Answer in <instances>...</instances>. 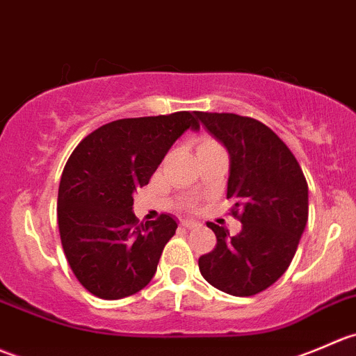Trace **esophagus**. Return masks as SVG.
Wrapping results in <instances>:
<instances>
[{"instance_id": "esophagus-1", "label": "esophagus", "mask_w": 356, "mask_h": 356, "mask_svg": "<svg viewBox=\"0 0 356 356\" xmlns=\"http://www.w3.org/2000/svg\"><path fill=\"white\" fill-rule=\"evenodd\" d=\"M181 227L183 228H188V230H192V228L200 227V223H199V221H193V220H183L181 221Z\"/></svg>"}]
</instances>
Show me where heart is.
Masks as SVG:
<instances>
[{"instance_id": "obj_1", "label": "heart", "mask_w": 356, "mask_h": 356, "mask_svg": "<svg viewBox=\"0 0 356 356\" xmlns=\"http://www.w3.org/2000/svg\"><path fill=\"white\" fill-rule=\"evenodd\" d=\"M204 142H209V140H204ZM204 142H202V143H204Z\"/></svg>"}]
</instances>
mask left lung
Instances as JSON below:
<instances>
[{
  "label": "left lung",
  "instance_id": "left-lung-1",
  "mask_svg": "<svg viewBox=\"0 0 356 356\" xmlns=\"http://www.w3.org/2000/svg\"><path fill=\"white\" fill-rule=\"evenodd\" d=\"M230 154L227 199L242 230L207 223L216 248L199 258L204 279L232 296H254L284 275L308 221V183L289 147L263 122L195 112Z\"/></svg>",
  "mask_w": 356,
  "mask_h": 356
}]
</instances>
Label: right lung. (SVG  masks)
I'll return each mask as SVG.
<instances>
[{
  "label": "right lung",
  "instance_id": "obj_1",
  "mask_svg": "<svg viewBox=\"0 0 356 356\" xmlns=\"http://www.w3.org/2000/svg\"><path fill=\"white\" fill-rule=\"evenodd\" d=\"M193 114L119 119L100 126L74 149L58 186V232L81 286L102 299L136 294L152 280L178 225L170 214L138 223L133 193L147 185Z\"/></svg>",
  "mask_w": 356,
  "mask_h": 356
}]
</instances>
